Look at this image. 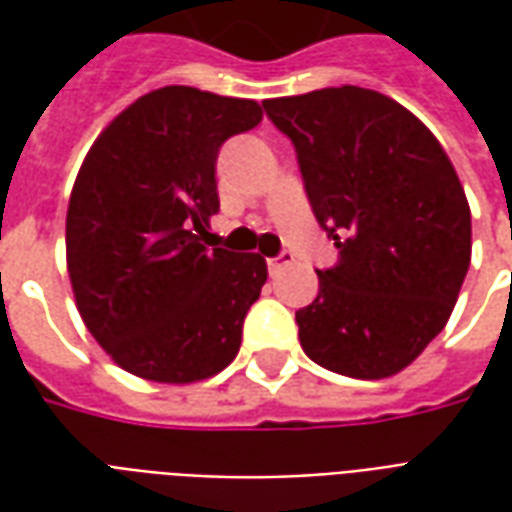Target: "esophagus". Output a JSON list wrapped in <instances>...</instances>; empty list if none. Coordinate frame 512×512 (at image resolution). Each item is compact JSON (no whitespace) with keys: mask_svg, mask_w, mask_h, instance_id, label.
Wrapping results in <instances>:
<instances>
[{"mask_svg":"<svg viewBox=\"0 0 512 512\" xmlns=\"http://www.w3.org/2000/svg\"><path fill=\"white\" fill-rule=\"evenodd\" d=\"M285 266H293V255H290V252H282V255L277 257H268V271H271V274H277V271H282Z\"/></svg>","mask_w":512,"mask_h":512,"instance_id":"esophagus-1","label":"esophagus"}]
</instances>
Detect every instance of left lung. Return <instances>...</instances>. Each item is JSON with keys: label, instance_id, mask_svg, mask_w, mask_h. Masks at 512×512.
<instances>
[{"label": "left lung", "instance_id": "left-lung-1", "mask_svg": "<svg viewBox=\"0 0 512 512\" xmlns=\"http://www.w3.org/2000/svg\"><path fill=\"white\" fill-rule=\"evenodd\" d=\"M299 153L315 219L340 263L296 312L304 354L389 378L447 326L472 260V211L430 128L376 90L343 84L263 101Z\"/></svg>", "mask_w": 512, "mask_h": 512}]
</instances>
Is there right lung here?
Masks as SVG:
<instances>
[{"label": "right lung", "mask_w": 512, "mask_h": 512, "mask_svg": "<svg viewBox=\"0 0 512 512\" xmlns=\"http://www.w3.org/2000/svg\"><path fill=\"white\" fill-rule=\"evenodd\" d=\"M263 109L249 98L161 87L136 98L87 150L65 216L76 310L126 373L194 384L241 348L266 257L208 244L216 156Z\"/></svg>", "instance_id": "add662e5"}]
</instances>
